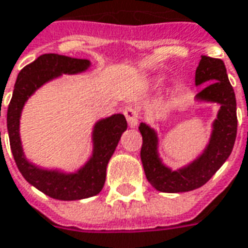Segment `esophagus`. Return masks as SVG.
Returning <instances> with one entry per match:
<instances>
[{
  "label": "esophagus",
  "mask_w": 248,
  "mask_h": 248,
  "mask_svg": "<svg viewBox=\"0 0 248 248\" xmlns=\"http://www.w3.org/2000/svg\"><path fill=\"white\" fill-rule=\"evenodd\" d=\"M124 115L126 117V122H128V125L131 126V128H135L139 124V119H140V112L139 108H136V107H126L124 109Z\"/></svg>",
  "instance_id": "1"
}]
</instances>
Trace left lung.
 I'll use <instances>...</instances> for the list:
<instances>
[{
  "mask_svg": "<svg viewBox=\"0 0 248 248\" xmlns=\"http://www.w3.org/2000/svg\"><path fill=\"white\" fill-rule=\"evenodd\" d=\"M196 86L208 83L197 93L200 102L218 103L217 119L213 122L209 142L204 152L187 166L172 171L163 165L158 154V136L153 128L141 123L139 126L142 136L141 161L149 183L157 191L179 193L193 191L217 172L229 155L237 137V100L222 60L202 56L195 76Z\"/></svg>",
  "mask_w": 248,
  "mask_h": 248,
  "instance_id": "1",
  "label": "left lung"
}]
</instances>
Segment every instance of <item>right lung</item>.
I'll list each match as a JSON object with an SVG mask.
<instances>
[{"mask_svg":"<svg viewBox=\"0 0 248 248\" xmlns=\"http://www.w3.org/2000/svg\"><path fill=\"white\" fill-rule=\"evenodd\" d=\"M90 65V61L85 59H73L57 53L39 56L18 74L7 108V132L18 170L31 186L56 200H81L95 196L102 191L109 158L128 126L125 117L122 113H115L96 122L93 129V155L79 170L66 174L59 170L40 169L26 159L19 136L20 113L27 99L44 83L61 74L82 73Z\"/></svg>","mask_w":248,"mask_h":248,"instance_id":"obj_1","label":"right lung"}]
</instances>
